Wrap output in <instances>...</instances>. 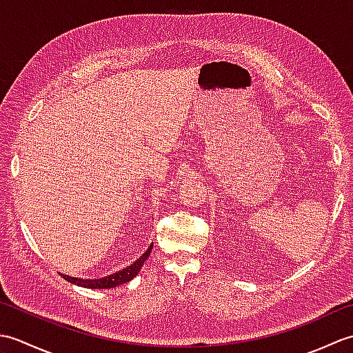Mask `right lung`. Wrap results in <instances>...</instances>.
Returning <instances> with one entry per match:
<instances>
[{
	"label": "right lung",
	"instance_id": "1",
	"mask_svg": "<svg viewBox=\"0 0 353 353\" xmlns=\"http://www.w3.org/2000/svg\"><path fill=\"white\" fill-rule=\"evenodd\" d=\"M152 249H153V244H150V247L145 250V253L142 254L141 258L134 261L133 264L123 268L121 272H117V273L109 274L106 277H100V279H80V277H72V276H66V274H61V276L63 277L65 281H68L74 285H79V287L94 288V290H97V288H100V290L114 288V287H118V285L132 281L133 277L139 273V270L142 268V265H144L145 259L150 256V252H152Z\"/></svg>",
	"mask_w": 353,
	"mask_h": 353
}]
</instances>
